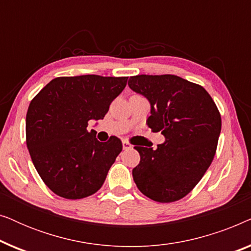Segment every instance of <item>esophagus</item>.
<instances>
[{
  "label": "esophagus",
  "instance_id": "esophagus-1",
  "mask_svg": "<svg viewBox=\"0 0 251 251\" xmlns=\"http://www.w3.org/2000/svg\"><path fill=\"white\" fill-rule=\"evenodd\" d=\"M122 146H123V150H130L132 147L131 144H130L129 142H126V140H123Z\"/></svg>",
  "mask_w": 251,
  "mask_h": 251
}]
</instances>
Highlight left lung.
Segmentation results:
<instances>
[{"mask_svg": "<svg viewBox=\"0 0 251 251\" xmlns=\"http://www.w3.org/2000/svg\"><path fill=\"white\" fill-rule=\"evenodd\" d=\"M129 88L150 101L147 126L163 144L135 146L140 155L133 180L147 198L168 203L184 198L201 180L214 159L222 119L201 85L177 75H136Z\"/></svg>", "mask_w": 251, "mask_h": 251, "instance_id": "1", "label": "left lung"}]
</instances>
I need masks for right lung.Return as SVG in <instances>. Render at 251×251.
Instances as JSON below:
<instances>
[{"instance_id":"right-lung-1","label":"right lung","mask_w":251,"mask_h":251,"mask_svg":"<svg viewBox=\"0 0 251 251\" xmlns=\"http://www.w3.org/2000/svg\"><path fill=\"white\" fill-rule=\"evenodd\" d=\"M128 77L100 75L56 77L32 101L26 115V144L44 184L61 198L76 200L102 186L122 143H106L87 129L102 120Z\"/></svg>"}]
</instances>
